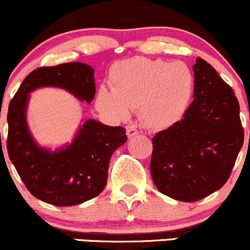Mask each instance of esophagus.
Masks as SVG:
<instances>
[{
    "instance_id": "1",
    "label": "esophagus",
    "mask_w": 250,
    "mask_h": 250,
    "mask_svg": "<svg viewBox=\"0 0 250 250\" xmlns=\"http://www.w3.org/2000/svg\"><path fill=\"white\" fill-rule=\"evenodd\" d=\"M137 134H139V130H137L135 125H127V135L129 139H133Z\"/></svg>"
}]
</instances>
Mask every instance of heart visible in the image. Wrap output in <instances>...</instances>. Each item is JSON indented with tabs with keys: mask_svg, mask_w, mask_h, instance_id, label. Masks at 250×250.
<instances>
[{
	"mask_svg": "<svg viewBox=\"0 0 250 250\" xmlns=\"http://www.w3.org/2000/svg\"><path fill=\"white\" fill-rule=\"evenodd\" d=\"M111 90L102 87L96 96L100 110L119 120L130 109L151 129L174 125L187 110L194 91V76L187 64L135 56L110 68Z\"/></svg>",
	"mask_w": 250,
	"mask_h": 250,
	"instance_id": "obj_1",
	"label": "heart"
}]
</instances>
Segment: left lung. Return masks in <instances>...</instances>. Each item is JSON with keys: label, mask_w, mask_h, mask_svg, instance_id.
Returning a JSON list of instances; mask_svg holds the SVG:
<instances>
[{"label": "left lung", "mask_w": 250, "mask_h": 250, "mask_svg": "<svg viewBox=\"0 0 250 250\" xmlns=\"http://www.w3.org/2000/svg\"><path fill=\"white\" fill-rule=\"evenodd\" d=\"M193 70L194 101L181 121L155 135L150 161L156 188L183 202L219 190L243 145L233 89L205 60L196 59Z\"/></svg>", "instance_id": "1"}]
</instances>
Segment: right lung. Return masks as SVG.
<instances>
[{
	"instance_id": "1",
	"label": "right lung",
	"mask_w": 250,
	"mask_h": 250,
	"mask_svg": "<svg viewBox=\"0 0 250 250\" xmlns=\"http://www.w3.org/2000/svg\"><path fill=\"white\" fill-rule=\"evenodd\" d=\"M93 68L82 62L37 68L24 79L8 109L7 149L11 163L33 196L57 207L94 199L104 189L110 157L127 141L125 129L85 120L71 143L53 149L35 141L28 127L30 94L39 88L68 91L90 103L96 90Z\"/></svg>"
}]
</instances>
